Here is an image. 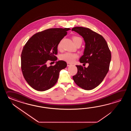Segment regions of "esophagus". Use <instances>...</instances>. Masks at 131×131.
<instances>
[{
  "instance_id": "esophagus-1",
  "label": "esophagus",
  "mask_w": 131,
  "mask_h": 131,
  "mask_svg": "<svg viewBox=\"0 0 131 131\" xmlns=\"http://www.w3.org/2000/svg\"><path fill=\"white\" fill-rule=\"evenodd\" d=\"M71 65H72V64H71V63H67V67H69Z\"/></svg>"
}]
</instances>
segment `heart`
I'll list each match as a JSON object with an SVG mask.
<instances>
[{
  "instance_id": "b5f03b06",
  "label": "heart",
  "mask_w": 131,
  "mask_h": 131,
  "mask_svg": "<svg viewBox=\"0 0 131 131\" xmlns=\"http://www.w3.org/2000/svg\"><path fill=\"white\" fill-rule=\"evenodd\" d=\"M72 40L74 42V44L79 42H82V39L80 37L78 36H73L72 38ZM58 49L60 50L61 48V41L59 42L58 45ZM78 55L76 53H71V52H66L62 54L60 56V59L64 61L67 62L68 63H73L75 59H77Z\"/></svg>"
}]
</instances>
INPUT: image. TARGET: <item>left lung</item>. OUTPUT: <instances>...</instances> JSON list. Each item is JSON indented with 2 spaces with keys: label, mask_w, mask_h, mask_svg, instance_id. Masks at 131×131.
<instances>
[{
  "label": "left lung",
  "mask_w": 131,
  "mask_h": 131,
  "mask_svg": "<svg viewBox=\"0 0 131 131\" xmlns=\"http://www.w3.org/2000/svg\"><path fill=\"white\" fill-rule=\"evenodd\" d=\"M72 30L82 36L85 42L84 55L80 61L84 64H89L87 68L76 66L78 71L73 76V80L82 89H94L103 81L109 71L111 51L103 36L89 28L76 27Z\"/></svg>",
  "instance_id": "8db88e82"
}]
</instances>
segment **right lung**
<instances>
[{"instance_id":"right-lung-1","label":"right lung","mask_w":131,"mask_h":131,"mask_svg":"<svg viewBox=\"0 0 131 131\" xmlns=\"http://www.w3.org/2000/svg\"><path fill=\"white\" fill-rule=\"evenodd\" d=\"M69 28H52L34 34L23 47L21 54V69L25 80L34 89L44 91L57 83L60 71L67 63L56 62L48 67L49 60L55 61L58 45L67 35Z\"/></svg>"}]
</instances>
